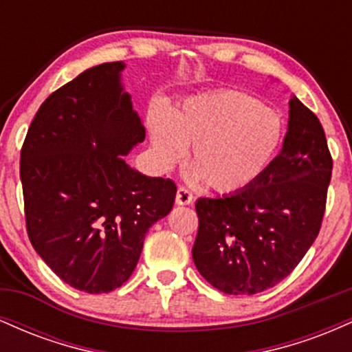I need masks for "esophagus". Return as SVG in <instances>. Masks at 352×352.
<instances>
[{
	"label": "esophagus",
	"mask_w": 352,
	"mask_h": 352,
	"mask_svg": "<svg viewBox=\"0 0 352 352\" xmlns=\"http://www.w3.org/2000/svg\"><path fill=\"white\" fill-rule=\"evenodd\" d=\"M175 201H177V205H190L193 201V197L187 188L179 187V188H177Z\"/></svg>",
	"instance_id": "34e87169"
}]
</instances>
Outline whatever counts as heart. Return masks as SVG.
Listing matches in <instances>:
<instances>
[{"instance_id": "b5f03b06", "label": "heart", "mask_w": 352, "mask_h": 352, "mask_svg": "<svg viewBox=\"0 0 352 352\" xmlns=\"http://www.w3.org/2000/svg\"><path fill=\"white\" fill-rule=\"evenodd\" d=\"M153 155L172 167L188 147L193 177L218 193L250 188L268 170L283 142L276 112L240 91H218L185 100L172 116L151 117Z\"/></svg>"}]
</instances>
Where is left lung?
<instances>
[{
    "mask_svg": "<svg viewBox=\"0 0 352 352\" xmlns=\"http://www.w3.org/2000/svg\"><path fill=\"white\" fill-rule=\"evenodd\" d=\"M333 159L319 119L289 99L283 148L250 188L199 199L193 263L213 288L254 294L296 268L316 240L326 208Z\"/></svg>",
    "mask_w": 352,
    "mask_h": 352,
    "instance_id": "8db88e82",
    "label": "left lung"
}]
</instances>
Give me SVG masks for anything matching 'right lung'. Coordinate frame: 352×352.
Returning a JSON list of instances; mask_svg holds the SVG:
<instances>
[{"instance_id": "obj_1", "label": "right lung", "mask_w": 352, "mask_h": 352, "mask_svg": "<svg viewBox=\"0 0 352 352\" xmlns=\"http://www.w3.org/2000/svg\"><path fill=\"white\" fill-rule=\"evenodd\" d=\"M124 67L99 64L52 92L19 162L31 245L60 280L91 294L131 278L145 233L168 215L177 193L170 179L125 164L145 129L120 82Z\"/></svg>"}]
</instances>
